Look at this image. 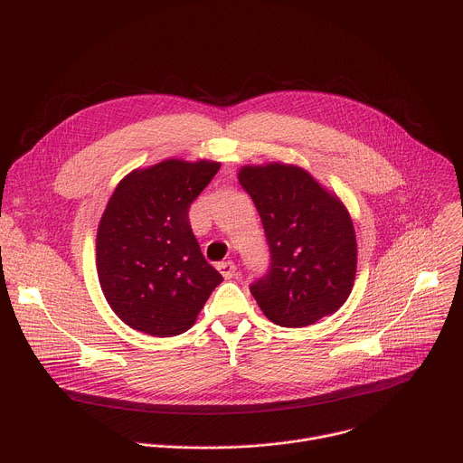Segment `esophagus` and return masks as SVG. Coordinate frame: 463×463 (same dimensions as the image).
<instances>
[{
  "instance_id": "34e87169",
  "label": "esophagus",
  "mask_w": 463,
  "mask_h": 463,
  "mask_svg": "<svg viewBox=\"0 0 463 463\" xmlns=\"http://www.w3.org/2000/svg\"><path fill=\"white\" fill-rule=\"evenodd\" d=\"M216 268H218V271L223 275L225 280H231V279L236 275V266H234V261H231V260L220 261Z\"/></svg>"
}]
</instances>
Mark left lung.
<instances>
[{"label": "left lung", "mask_w": 463, "mask_h": 463, "mask_svg": "<svg viewBox=\"0 0 463 463\" xmlns=\"http://www.w3.org/2000/svg\"><path fill=\"white\" fill-rule=\"evenodd\" d=\"M238 179L271 254L269 271L249 288L263 315L284 327H304L335 313L357 269L355 231L339 197L293 165L243 166Z\"/></svg>", "instance_id": "1"}]
</instances>
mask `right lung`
Masks as SVG:
<instances>
[{"label": "right lung", "instance_id": "obj_1", "mask_svg": "<svg viewBox=\"0 0 463 463\" xmlns=\"http://www.w3.org/2000/svg\"><path fill=\"white\" fill-rule=\"evenodd\" d=\"M218 170L214 161L168 159L128 174L109 197L97 232L99 280L115 315L137 332H186L223 280L188 220Z\"/></svg>", "mask_w": 463, "mask_h": 463}]
</instances>
